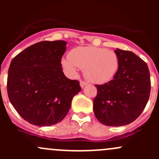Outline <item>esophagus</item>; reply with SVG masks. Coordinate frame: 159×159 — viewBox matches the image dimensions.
Segmentation results:
<instances>
[{
	"mask_svg": "<svg viewBox=\"0 0 159 159\" xmlns=\"http://www.w3.org/2000/svg\"><path fill=\"white\" fill-rule=\"evenodd\" d=\"M86 84H88V82H87V81H82V80H81V81H80V85H81V88L84 87V86H85Z\"/></svg>",
	"mask_w": 159,
	"mask_h": 159,
	"instance_id": "esophagus-1",
	"label": "esophagus"
}]
</instances>
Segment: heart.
Returning <instances> with one entry per match:
<instances>
[{"label": "heart", "mask_w": 159, "mask_h": 159, "mask_svg": "<svg viewBox=\"0 0 159 159\" xmlns=\"http://www.w3.org/2000/svg\"><path fill=\"white\" fill-rule=\"evenodd\" d=\"M69 58L61 61L63 68L71 75H76L77 67L84 69V75L90 81L105 84L116 75L119 67V58L111 50L86 46L72 49Z\"/></svg>", "instance_id": "heart-1"}]
</instances>
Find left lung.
<instances>
[{"instance_id": "left-lung-1", "label": "left lung", "mask_w": 159, "mask_h": 159, "mask_svg": "<svg viewBox=\"0 0 159 159\" xmlns=\"http://www.w3.org/2000/svg\"><path fill=\"white\" fill-rule=\"evenodd\" d=\"M119 67L113 79L96 84L93 101L97 119L108 126H122L134 121L145 109L151 91L147 64L129 51L117 49Z\"/></svg>"}]
</instances>
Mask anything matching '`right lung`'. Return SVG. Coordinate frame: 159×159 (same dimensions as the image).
Listing matches in <instances>:
<instances>
[{"label":"right lung","instance_id":"1","mask_svg":"<svg viewBox=\"0 0 159 159\" xmlns=\"http://www.w3.org/2000/svg\"><path fill=\"white\" fill-rule=\"evenodd\" d=\"M66 41H41L12 59L7 89L11 103L25 120L38 126L57 124L64 119L74 96L81 91L79 81L62 71Z\"/></svg>","mask_w":159,"mask_h":159}]
</instances>
